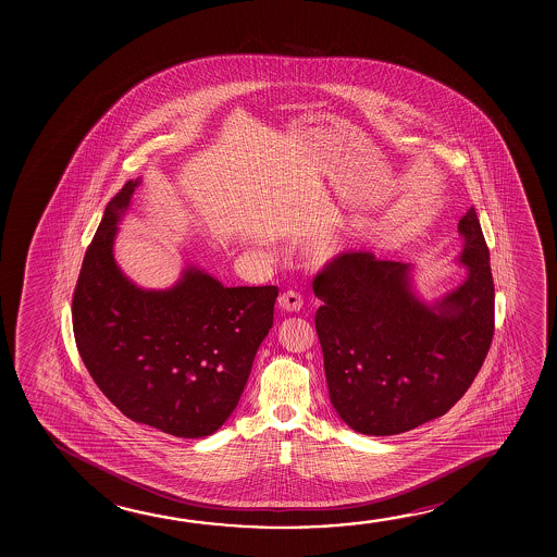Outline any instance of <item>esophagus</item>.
Here are the masks:
<instances>
[{
	"instance_id": "1",
	"label": "esophagus",
	"mask_w": 557,
	"mask_h": 557,
	"mask_svg": "<svg viewBox=\"0 0 557 557\" xmlns=\"http://www.w3.org/2000/svg\"><path fill=\"white\" fill-rule=\"evenodd\" d=\"M277 302H280V307H282L283 310H287V312H297V310L302 309V297L299 293L293 292V289L282 293Z\"/></svg>"
}]
</instances>
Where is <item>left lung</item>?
Segmentation results:
<instances>
[{
  "label": "left lung",
  "instance_id": "obj_1",
  "mask_svg": "<svg viewBox=\"0 0 557 557\" xmlns=\"http://www.w3.org/2000/svg\"><path fill=\"white\" fill-rule=\"evenodd\" d=\"M465 282L435 302L411 289V265L346 252L312 282L330 401L363 435H398L465 396L493 339L490 250L474 208L458 221Z\"/></svg>",
  "mask_w": 557,
  "mask_h": 557
}]
</instances>
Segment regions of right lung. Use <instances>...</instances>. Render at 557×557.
<instances>
[{"label":"right lung","instance_id":"add662e5","mask_svg":"<svg viewBox=\"0 0 557 557\" xmlns=\"http://www.w3.org/2000/svg\"><path fill=\"white\" fill-rule=\"evenodd\" d=\"M139 183L128 181L109 201L83 258L72 302L75 344L126 418L174 437H208L237 408L280 292L225 287L196 265L164 292L129 282L112 247Z\"/></svg>","mask_w":557,"mask_h":557}]
</instances>
